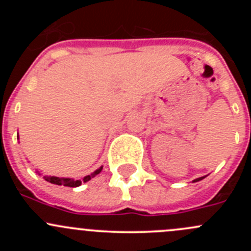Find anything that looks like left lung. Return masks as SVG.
<instances>
[{"instance_id":"obj_1","label":"left lung","mask_w":251,"mask_h":251,"mask_svg":"<svg viewBox=\"0 0 251 251\" xmlns=\"http://www.w3.org/2000/svg\"><path fill=\"white\" fill-rule=\"evenodd\" d=\"M205 177H206V176H203V177H199V178H196V179H193V182H198V181H201V179H203V178H205Z\"/></svg>"}]
</instances>
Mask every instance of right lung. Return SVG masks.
Returning a JSON list of instances; mask_svg holds the SVG:
<instances>
[{"mask_svg":"<svg viewBox=\"0 0 251 251\" xmlns=\"http://www.w3.org/2000/svg\"><path fill=\"white\" fill-rule=\"evenodd\" d=\"M103 166H100V169H97L96 171H93L92 174L87 175V176L83 177L82 179H74V178H65V177H57V176H44V178L46 179L47 182H50V183H53V184H57V186H67V187H78L81 186V183H83V182H88L91 178H93V177L96 176V175H98L102 171ZM37 174L41 175L39 173V171H36Z\"/></svg>","mask_w":251,"mask_h":251,"instance_id":"obj_1","label":"right lung"}]
</instances>
